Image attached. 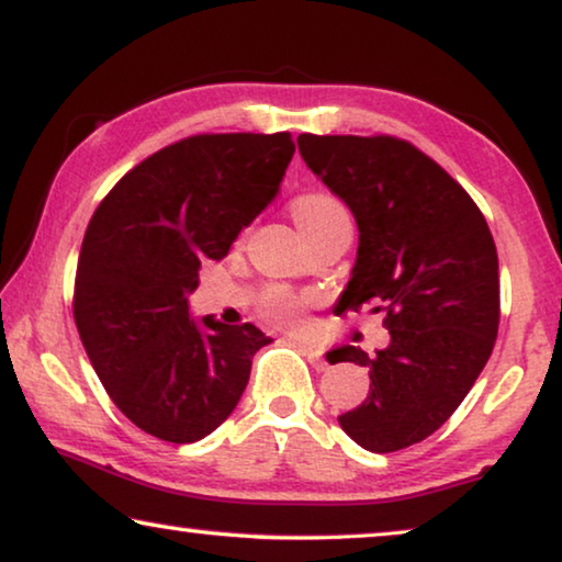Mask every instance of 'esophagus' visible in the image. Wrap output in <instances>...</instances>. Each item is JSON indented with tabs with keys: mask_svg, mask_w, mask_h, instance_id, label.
I'll return each mask as SVG.
<instances>
[{
	"mask_svg": "<svg viewBox=\"0 0 562 562\" xmlns=\"http://www.w3.org/2000/svg\"><path fill=\"white\" fill-rule=\"evenodd\" d=\"M302 345V348L306 350V356H310V360L314 363V368H317V371H325V360H322V352L314 348L312 342H299Z\"/></svg>",
	"mask_w": 562,
	"mask_h": 562,
	"instance_id": "1",
	"label": "esophagus"
}]
</instances>
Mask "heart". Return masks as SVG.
<instances>
[{"mask_svg": "<svg viewBox=\"0 0 562 562\" xmlns=\"http://www.w3.org/2000/svg\"><path fill=\"white\" fill-rule=\"evenodd\" d=\"M291 214H294L296 225L302 229L306 240L319 233H327V229H333L337 225H352L350 210L345 206L342 199L322 189H310L294 196V202H291ZM302 304V296L291 294L286 289H271L263 296V302H260V312H263L271 322L283 325V322L296 319Z\"/></svg>", "mask_w": 562, "mask_h": 562, "instance_id": "heart-1", "label": "heart"}]
</instances>
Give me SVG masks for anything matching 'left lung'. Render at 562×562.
Segmentation results:
<instances>
[{"mask_svg":"<svg viewBox=\"0 0 562 562\" xmlns=\"http://www.w3.org/2000/svg\"><path fill=\"white\" fill-rule=\"evenodd\" d=\"M304 164L356 214L360 245L337 312L373 302L389 348L329 350L358 363L371 391L340 427L360 448L396 452L452 417L498 333V256L468 191L427 153L394 135H299Z\"/></svg>","mask_w":562,"mask_h":562,"instance_id":"1","label":"left lung"}]
</instances>
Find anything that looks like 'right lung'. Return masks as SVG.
Returning a JSON list of instances; mask_svg holds the SVG:
<instances>
[{
  "label": "right lung",
  "instance_id": "obj_1",
  "mask_svg": "<svg viewBox=\"0 0 562 562\" xmlns=\"http://www.w3.org/2000/svg\"><path fill=\"white\" fill-rule=\"evenodd\" d=\"M291 133H204L166 145L114 183L91 214L74 283L83 350L117 409L158 440L214 432L240 402L256 325L189 317L204 260L273 202Z\"/></svg>",
  "mask_w": 562,
  "mask_h": 562
}]
</instances>
